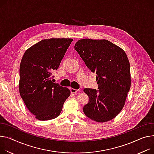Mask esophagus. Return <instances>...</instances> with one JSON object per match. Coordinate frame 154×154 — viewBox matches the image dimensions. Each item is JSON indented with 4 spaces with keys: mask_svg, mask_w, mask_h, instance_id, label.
<instances>
[{
    "mask_svg": "<svg viewBox=\"0 0 154 154\" xmlns=\"http://www.w3.org/2000/svg\"><path fill=\"white\" fill-rule=\"evenodd\" d=\"M79 91V90L74 89V88H71V89H70L71 93H72V94H76V93H77V92H78Z\"/></svg>",
    "mask_w": 154,
    "mask_h": 154,
    "instance_id": "34e87169",
    "label": "esophagus"
}]
</instances>
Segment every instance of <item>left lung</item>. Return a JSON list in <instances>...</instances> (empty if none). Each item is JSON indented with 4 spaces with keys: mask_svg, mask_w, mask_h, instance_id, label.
Returning <instances> with one entry per match:
<instances>
[{
    "mask_svg": "<svg viewBox=\"0 0 154 154\" xmlns=\"http://www.w3.org/2000/svg\"><path fill=\"white\" fill-rule=\"evenodd\" d=\"M74 48L87 67L97 74L98 90H84L89 98L83 108L85 115L99 122L112 119L124 107L131 87L126 53L106 39H80Z\"/></svg>",
    "mask_w": 154,
    "mask_h": 154,
    "instance_id": "1",
    "label": "left lung"
}]
</instances>
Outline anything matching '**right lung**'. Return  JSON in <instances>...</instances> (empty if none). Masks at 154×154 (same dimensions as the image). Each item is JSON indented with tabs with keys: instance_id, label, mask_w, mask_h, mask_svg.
I'll list each match as a JSON object with an SVG mask.
<instances>
[{
	"instance_id": "1",
	"label": "right lung",
	"mask_w": 154,
	"mask_h": 154,
	"mask_svg": "<svg viewBox=\"0 0 154 154\" xmlns=\"http://www.w3.org/2000/svg\"><path fill=\"white\" fill-rule=\"evenodd\" d=\"M73 39H43L28 49L20 66L19 91L24 103L41 121L57 118L62 111L69 89L53 83L52 72L57 70Z\"/></svg>"
}]
</instances>
